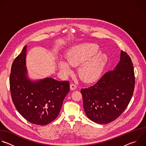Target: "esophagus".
<instances>
[{
	"instance_id": "esophagus-1",
	"label": "esophagus",
	"mask_w": 146,
	"mask_h": 146,
	"mask_svg": "<svg viewBox=\"0 0 146 146\" xmlns=\"http://www.w3.org/2000/svg\"><path fill=\"white\" fill-rule=\"evenodd\" d=\"M70 88L71 90H75L77 88V86L74 84H71L70 86Z\"/></svg>"
}]
</instances>
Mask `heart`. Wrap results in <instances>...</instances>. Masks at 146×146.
<instances>
[{
    "instance_id": "heart-1",
    "label": "heart",
    "mask_w": 146,
    "mask_h": 146,
    "mask_svg": "<svg viewBox=\"0 0 146 146\" xmlns=\"http://www.w3.org/2000/svg\"><path fill=\"white\" fill-rule=\"evenodd\" d=\"M99 46L94 43H82L72 47L67 52V60L61 59L58 66L65 73L71 72V66L79 65L80 77L86 82H91L101 74L108 61L107 55L98 52Z\"/></svg>"
}]
</instances>
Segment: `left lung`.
I'll list each match as a JSON object with an SVG mask.
<instances>
[{"label":"left lung","instance_id":"8db88e82","mask_svg":"<svg viewBox=\"0 0 146 146\" xmlns=\"http://www.w3.org/2000/svg\"><path fill=\"white\" fill-rule=\"evenodd\" d=\"M135 79L131 59L121 51L120 60L114 70L106 72L94 86L81 90L87 116L99 124L116 119L131 100Z\"/></svg>","mask_w":146,"mask_h":146}]
</instances>
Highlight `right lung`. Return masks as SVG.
<instances>
[{
	"instance_id": "add662e5",
	"label": "right lung",
	"mask_w": 146,
	"mask_h": 146,
	"mask_svg": "<svg viewBox=\"0 0 146 146\" xmlns=\"http://www.w3.org/2000/svg\"><path fill=\"white\" fill-rule=\"evenodd\" d=\"M27 48L25 46L11 66V98L16 109L25 119L38 125H45L58 117L63 101L69 92V82L50 77L31 81L25 66Z\"/></svg>"
}]
</instances>
